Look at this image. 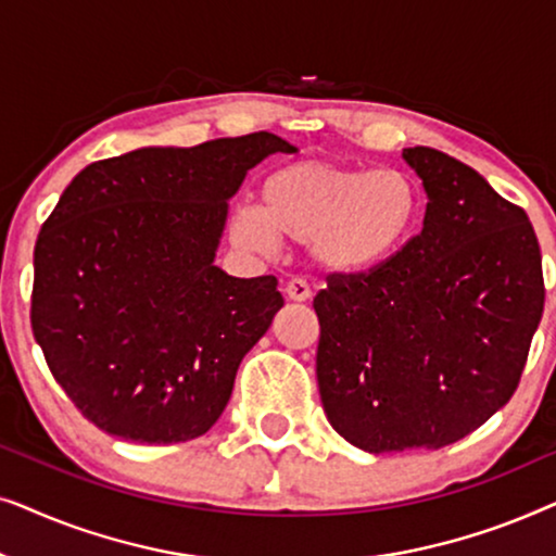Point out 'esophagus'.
Wrapping results in <instances>:
<instances>
[{
  "mask_svg": "<svg viewBox=\"0 0 556 556\" xmlns=\"http://www.w3.org/2000/svg\"><path fill=\"white\" fill-rule=\"evenodd\" d=\"M286 295L291 301H308L311 299V286L303 278H291L286 283Z\"/></svg>",
  "mask_w": 556,
  "mask_h": 556,
  "instance_id": "1",
  "label": "esophagus"
}]
</instances>
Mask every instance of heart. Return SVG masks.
I'll return each instance as SVG.
<instances>
[{"instance_id":"obj_1","label":"heart","mask_w":556,"mask_h":556,"mask_svg":"<svg viewBox=\"0 0 556 556\" xmlns=\"http://www.w3.org/2000/svg\"><path fill=\"white\" fill-rule=\"evenodd\" d=\"M261 204H238L230 240L270 253L280 238L308 242L326 270L364 273L390 261L413 238L420 192L409 174L331 162L280 166L263 181Z\"/></svg>"}]
</instances>
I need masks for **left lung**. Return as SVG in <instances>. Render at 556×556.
I'll return each instance as SVG.
<instances>
[{
	"label": "left lung",
	"mask_w": 556,
	"mask_h": 556,
	"mask_svg": "<svg viewBox=\"0 0 556 556\" xmlns=\"http://www.w3.org/2000/svg\"><path fill=\"white\" fill-rule=\"evenodd\" d=\"M428 192L422 230L379 268L316 293L318 392L369 453L443 447L511 400L544 311L527 212L438 149L402 151Z\"/></svg>",
	"instance_id": "left-lung-1"
}]
</instances>
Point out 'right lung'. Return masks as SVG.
Masks as SVG:
<instances>
[{
	"label": "right lung",
	"mask_w": 556,
	"mask_h": 556,
	"mask_svg": "<svg viewBox=\"0 0 556 556\" xmlns=\"http://www.w3.org/2000/svg\"><path fill=\"white\" fill-rule=\"evenodd\" d=\"M257 131L88 164L35 245L33 333L83 417L131 443L207 432L283 306L276 276L232 278L215 250L227 200L268 154Z\"/></svg>",
	"instance_id": "1"
}]
</instances>
